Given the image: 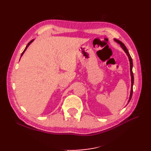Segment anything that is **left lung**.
Here are the masks:
<instances>
[{"mask_svg":"<svg viewBox=\"0 0 151 151\" xmlns=\"http://www.w3.org/2000/svg\"><path fill=\"white\" fill-rule=\"evenodd\" d=\"M116 42H117L118 43H119L121 45V47L123 48V49L124 50V52L127 53L128 57H129V61H130V73H131V81H132V85H131V91H130V99H129V102H130L131 98L132 97V93H133V84H134V75H133V72H132V66H133V63H132V58H131L130 54L129 52V50H127V47H125L124 45L121 42V41L119 40H117L116 39L114 40Z\"/></svg>","mask_w":151,"mask_h":151,"instance_id":"1","label":"left lung"}]
</instances>
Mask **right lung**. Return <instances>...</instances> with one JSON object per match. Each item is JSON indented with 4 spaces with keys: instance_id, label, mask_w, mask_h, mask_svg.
<instances>
[{
    "instance_id": "obj_1",
    "label": "right lung",
    "mask_w": 151,
    "mask_h": 151,
    "mask_svg": "<svg viewBox=\"0 0 151 151\" xmlns=\"http://www.w3.org/2000/svg\"><path fill=\"white\" fill-rule=\"evenodd\" d=\"M34 41V40H31V41H30V42H29V43H28V45H27V47H26V48H25V49H24V51H23V52H22V54H21V56H22V54H23V53H24V51H25V50H27V47H28V46H29V45H30V43H32V41Z\"/></svg>"
}]
</instances>
